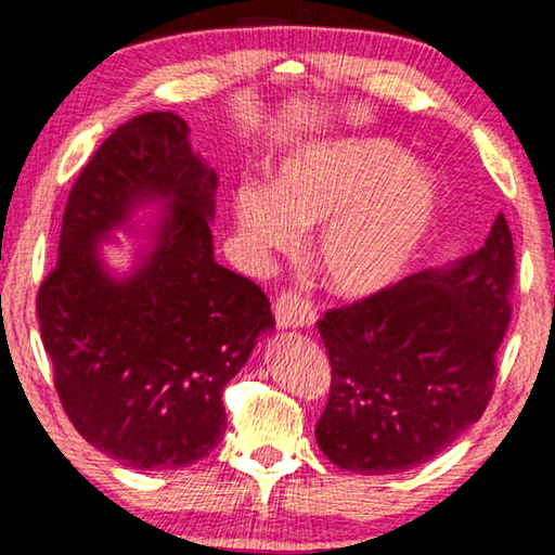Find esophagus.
Returning a JSON list of instances; mask_svg holds the SVG:
<instances>
[{
    "label": "esophagus",
    "mask_w": 555,
    "mask_h": 555,
    "mask_svg": "<svg viewBox=\"0 0 555 555\" xmlns=\"http://www.w3.org/2000/svg\"><path fill=\"white\" fill-rule=\"evenodd\" d=\"M275 321L280 328H298V325L315 323V306L300 293L283 291L275 300Z\"/></svg>",
    "instance_id": "esophagus-1"
}]
</instances>
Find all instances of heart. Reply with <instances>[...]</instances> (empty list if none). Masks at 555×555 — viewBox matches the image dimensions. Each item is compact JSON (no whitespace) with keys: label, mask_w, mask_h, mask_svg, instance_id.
I'll return each mask as SVG.
<instances>
[{"label":"heart","mask_w":555,"mask_h":555,"mask_svg":"<svg viewBox=\"0 0 555 555\" xmlns=\"http://www.w3.org/2000/svg\"><path fill=\"white\" fill-rule=\"evenodd\" d=\"M240 232L257 255L291 253L302 227L323 224L318 264L348 298L384 291L427 240L437 189L397 143L384 139L308 146L287 158L272 192L234 196Z\"/></svg>","instance_id":"1"}]
</instances>
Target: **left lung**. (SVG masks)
<instances>
[{
	"label": "left lung",
	"instance_id": "obj_1",
	"mask_svg": "<svg viewBox=\"0 0 555 555\" xmlns=\"http://www.w3.org/2000/svg\"><path fill=\"white\" fill-rule=\"evenodd\" d=\"M515 253L498 215L477 253L424 270L318 321L331 393L315 437L333 465L393 475L447 450L480 420L511 323Z\"/></svg>",
	"mask_w": 555,
	"mask_h": 555
}]
</instances>
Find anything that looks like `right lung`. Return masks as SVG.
<instances>
[{"label": "right lung", "mask_w": 555, "mask_h": 555, "mask_svg": "<svg viewBox=\"0 0 555 555\" xmlns=\"http://www.w3.org/2000/svg\"><path fill=\"white\" fill-rule=\"evenodd\" d=\"M171 111L118 126L67 196L57 264L37 293L55 389L80 437L133 469L207 457L227 429L224 386L275 328L268 295L215 262L217 171ZM170 209L131 279L102 270L94 242L139 201Z\"/></svg>", "instance_id": "1"}]
</instances>
